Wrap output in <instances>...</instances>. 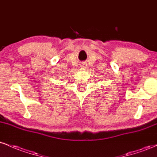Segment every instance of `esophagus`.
Segmentation results:
<instances>
[{"mask_svg": "<svg viewBox=\"0 0 157 157\" xmlns=\"http://www.w3.org/2000/svg\"><path fill=\"white\" fill-rule=\"evenodd\" d=\"M82 67H84V68H86V67H87V64H86V63H82Z\"/></svg>", "mask_w": 157, "mask_h": 157, "instance_id": "1", "label": "esophagus"}]
</instances>
